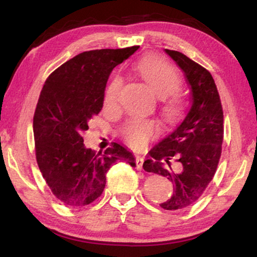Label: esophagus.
<instances>
[{
	"label": "esophagus",
	"mask_w": 257,
	"mask_h": 257,
	"mask_svg": "<svg viewBox=\"0 0 257 257\" xmlns=\"http://www.w3.org/2000/svg\"><path fill=\"white\" fill-rule=\"evenodd\" d=\"M143 163H144V158L143 156H136V164H137V168L138 169H142L143 168Z\"/></svg>",
	"instance_id": "obj_1"
}]
</instances>
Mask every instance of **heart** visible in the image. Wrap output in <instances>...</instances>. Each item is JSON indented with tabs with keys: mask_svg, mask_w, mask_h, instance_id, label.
Instances as JSON below:
<instances>
[{
	"mask_svg": "<svg viewBox=\"0 0 257 257\" xmlns=\"http://www.w3.org/2000/svg\"><path fill=\"white\" fill-rule=\"evenodd\" d=\"M135 69L160 98L170 96L180 88L181 78L176 69L155 56H146L138 61ZM121 87L122 78L120 76L113 77L105 90V104L113 105L116 103ZM164 111L170 116L176 115L178 113L177 103L175 101L168 102L165 104ZM158 130V124L152 120H132L123 127L122 135L128 144L139 149L145 146L150 139L155 136Z\"/></svg>",
	"mask_w": 257,
	"mask_h": 257,
	"instance_id": "heart-1",
	"label": "heart"
}]
</instances>
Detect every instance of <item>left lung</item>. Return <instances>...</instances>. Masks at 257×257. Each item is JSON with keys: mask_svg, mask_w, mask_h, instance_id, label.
Segmentation results:
<instances>
[{"mask_svg": "<svg viewBox=\"0 0 257 257\" xmlns=\"http://www.w3.org/2000/svg\"><path fill=\"white\" fill-rule=\"evenodd\" d=\"M165 53L184 71L191 104L176 129L149 152L151 158L143 168L172 181V196L160 205L175 211L193 205L214 177L222 150L223 111L214 79L205 68L180 52ZM172 157L178 162L175 171L168 162Z\"/></svg>", "mask_w": 257, "mask_h": 257, "instance_id": "obj_1", "label": "left lung"}]
</instances>
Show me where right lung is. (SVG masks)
<instances>
[{
	"label": "right lung",
	"instance_id": "1",
	"mask_svg": "<svg viewBox=\"0 0 257 257\" xmlns=\"http://www.w3.org/2000/svg\"><path fill=\"white\" fill-rule=\"evenodd\" d=\"M139 46L94 50L73 56L47 78L34 114L36 160L46 184L64 205H88L103 193L106 172L118 161L136 167L127 147L114 143L104 154L82 135L102 110L108 77Z\"/></svg>",
	"mask_w": 257,
	"mask_h": 257
}]
</instances>
